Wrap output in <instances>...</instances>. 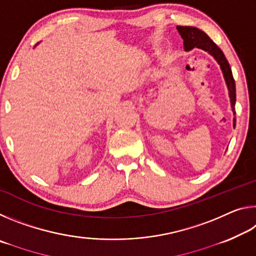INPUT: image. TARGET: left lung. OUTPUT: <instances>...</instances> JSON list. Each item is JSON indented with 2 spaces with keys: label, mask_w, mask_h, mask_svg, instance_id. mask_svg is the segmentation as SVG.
Returning <instances> with one entry per match:
<instances>
[{
  "label": "left lung",
  "mask_w": 256,
  "mask_h": 256,
  "mask_svg": "<svg viewBox=\"0 0 256 256\" xmlns=\"http://www.w3.org/2000/svg\"><path fill=\"white\" fill-rule=\"evenodd\" d=\"M177 30H178L180 34L184 40V47L186 50H193L194 47L201 48L203 50L208 52L216 60V62L219 63L220 68H222L224 80L229 90V97H230L232 108L234 114H236L235 112V102H236V88H235V80L232 78V68L229 66V63L227 58H224L222 50L216 45V42H212L209 36L206 32H203L202 30L198 29L196 27H184V26H177ZM236 125V118H234V128Z\"/></svg>",
  "instance_id": "1"
}]
</instances>
